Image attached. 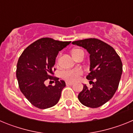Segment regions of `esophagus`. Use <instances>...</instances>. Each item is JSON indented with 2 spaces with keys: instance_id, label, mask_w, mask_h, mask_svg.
I'll return each mask as SVG.
<instances>
[{
  "instance_id": "obj_1",
  "label": "esophagus",
  "mask_w": 133,
  "mask_h": 133,
  "mask_svg": "<svg viewBox=\"0 0 133 133\" xmlns=\"http://www.w3.org/2000/svg\"><path fill=\"white\" fill-rule=\"evenodd\" d=\"M66 85H72V84H73V83H71V82H66Z\"/></svg>"
}]
</instances>
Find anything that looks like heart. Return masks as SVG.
Returning a JSON list of instances; mask_svg holds the SVG:
<instances>
[{
    "instance_id": "obj_1",
    "label": "heart",
    "mask_w": 133,
    "mask_h": 133,
    "mask_svg": "<svg viewBox=\"0 0 133 133\" xmlns=\"http://www.w3.org/2000/svg\"><path fill=\"white\" fill-rule=\"evenodd\" d=\"M77 49H75L72 51V53H74L75 52L77 51ZM83 70L79 68H76V69H70V70H65L62 74V77L63 79L68 82H75L79 78L80 76L83 75Z\"/></svg>"
}]
</instances>
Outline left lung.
<instances>
[{"mask_svg": "<svg viewBox=\"0 0 133 133\" xmlns=\"http://www.w3.org/2000/svg\"><path fill=\"white\" fill-rule=\"evenodd\" d=\"M72 43L87 49L90 54V72L87 78L92 82V87L89 89L84 84L78 100L88 107H99L109 101L118 89L123 72L121 60L111 46L97 38H86Z\"/></svg>", "mask_w": 133, "mask_h": 133, "instance_id": "8db88e82", "label": "left lung"}]
</instances>
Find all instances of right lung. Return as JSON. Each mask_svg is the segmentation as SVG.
Returning a JSON list of instances; mask_svg holds the SVG:
<instances>
[{"mask_svg": "<svg viewBox=\"0 0 133 133\" xmlns=\"http://www.w3.org/2000/svg\"><path fill=\"white\" fill-rule=\"evenodd\" d=\"M70 41H56L50 38L37 40L26 48L18 58L16 78L18 87L27 100L35 107L45 109L52 107L59 101L66 86L64 81L54 75L53 69L58 52ZM51 79L54 86L46 87L44 81Z\"/></svg>", "mask_w": 133, "mask_h": 133, "instance_id": "right-lung-1", "label": "right lung"}]
</instances>
